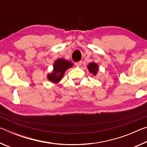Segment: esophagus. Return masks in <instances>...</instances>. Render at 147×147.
<instances>
[{
    "label": "esophagus",
    "instance_id": "esophagus-1",
    "mask_svg": "<svg viewBox=\"0 0 147 147\" xmlns=\"http://www.w3.org/2000/svg\"><path fill=\"white\" fill-rule=\"evenodd\" d=\"M75 65H76L77 67H80L82 65V61H80L78 62H76V63H75Z\"/></svg>",
    "mask_w": 147,
    "mask_h": 147
}]
</instances>
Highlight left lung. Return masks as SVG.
I'll list each match as a JSON object with an SVG mask.
<instances>
[{"mask_svg":"<svg viewBox=\"0 0 147 147\" xmlns=\"http://www.w3.org/2000/svg\"><path fill=\"white\" fill-rule=\"evenodd\" d=\"M89 71L91 73L93 74L94 76H95L96 74H97L98 71V64H96L94 62H91L88 64V65L87 66Z\"/></svg>","mask_w":147,"mask_h":147,"instance_id":"1","label":"left lung"}]
</instances>
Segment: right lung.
I'll list each match as a JSON object with an SVG mask.
<instances>
[{"label": "right lung", "mask_w": 147, "mask_h": 147, "mask_svg": "<svg viewBox=\"0 0 147 147\" xmlns=\"http://www.w3.org/2000/svg\"><path fill=\"white\" fill-rule=\"evenodd\" d=\"M73 63L63 58L58 59L54 61L53 71L47 75V78L51 82L57 84L63 77L64 73L68 69L73 67Z\"/></svg>", "instance_id": "1"}]
</instances>
